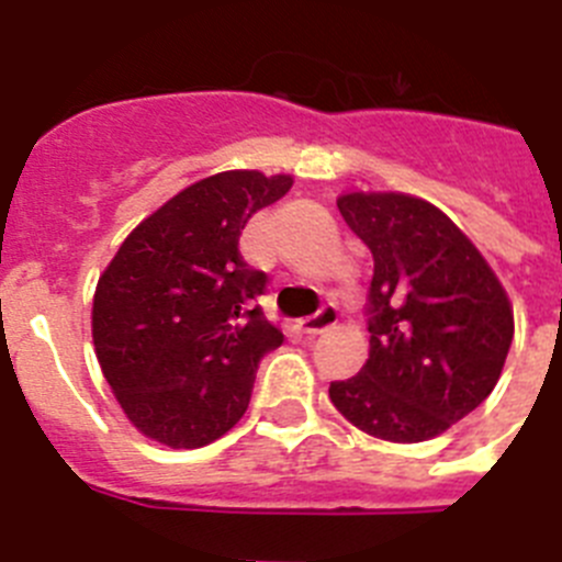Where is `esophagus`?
<instances>
[{
	"label": "esophagus",
	"instance_id": "34e87169",
	"mask_svg": "<svg viewBox=\"0 0 562 562\" xmlns=\"http://www.w3.org/2000/svg\"><path fill=\"white\" fill-rule=\"evenodd\" d=\"M335 324H337L335 306H321V310H317V315L304 317V321L297 324V329H301V335H306V337H317V335H324L326 329H331Z\"/></svg>",
	"mask_w": 562,
	"mask_h": 562
}]
</instances>
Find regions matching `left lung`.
<instances>
[{
    "instance_id": "obj_1",
    "label": "left lung",
    "mask_w": 562,
    "mask_h": 562,
    "mask_svg": "<svg viewBox=\"0 0 562 562\" xmlns=\"http://www.w3.org/2000/svg\"><path fill=\"white\" fill-rule=\"evenodd\" d=\"M346 225L374 258L371 351L329 400L385 441L434 439L493 394L513 346V306L473 241L430 202L346 193Z\"/></svg>"
}]
</instances>
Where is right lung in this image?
I'll return each mask as SVG.
<instances>
[{
	"label": "right lung",
	"instance_id": "1",
	"mask_svg": "<svg viewBox=\"0 0 562 562\" xmlns=\"http://www.w3.org/2000/svg\"><path fill=\"white\" fill-rule=\"evenodd\" d=\"M290 188L286 173H213L134 227L98 281V362L148 439L193 450L245 416L258 362L284 335L252 304L267 272L241 258L238 236Z\"/></svg>",
	"mask_w": 562,
	"mask_h": 562
}]
</instances>
